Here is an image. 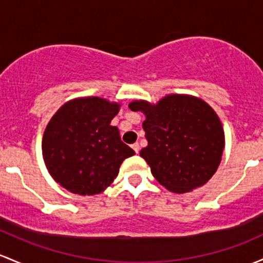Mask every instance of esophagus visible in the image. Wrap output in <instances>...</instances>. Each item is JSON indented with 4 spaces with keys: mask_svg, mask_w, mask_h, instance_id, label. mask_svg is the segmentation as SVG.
Here are the masks:
<instances>
[{
    "mask_svg": "<svg viewBox=\"0 0 263 263\" xmlns=\"http://www.w3.org/2000/svg\"><path fill=\"white\" fill-rule=\"evenodd\" d=\"M132 148H134V151L136 152V154H138V152H140V143H134V145H132Z\"/></svg>",
    "mask_w": 263,
    "mask_h": 263,
    "instance_id": "1",
    "label": "esophagus"
}]
</instances>
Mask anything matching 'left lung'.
Masks as SVG:
<instances>
[{"instance_id": "1", "label": "left lung", "mask_w": 263, "mask_h": 263, "mask_svg": "<svg viewBox=\"0 0 263 263\" xmlns=\"http://www.w3.org/2000/svg\"><path fill=\"white\" fill-rule=\"evenodd\" d=\"M128 107L146 116L142 127L148 145L140 156L160 184L186 193L209 182L224 148L223 127L209 103L191 95L172 93L157 103L132 101Z\"/></svg>"}]
</instances>
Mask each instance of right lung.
Masks as SVG:
<instances>
[{"label": "right lung", "mask_w": 263, "mask_h": 263, "mask_svg": "<svg viewBox=\"0 0 263 263\" xmlns=\"http://www.w3.org/2000/svg\"><path fill=\"white\" fill-rule=\"evenodd\" d=\"M118 102L97 96L67 101L51 117L42 137L48 174L63 189L91 196L105 191L135 151L121 141L111 121Z\"/></svg>", "instance_id": "right-lung-1"}]
</instances>
